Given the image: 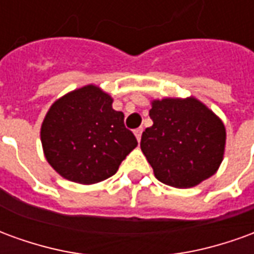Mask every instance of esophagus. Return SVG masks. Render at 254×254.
Here are the masks:
<instances>
[{"label":"esophagus","instance_id":"obj_1","mask_svg":"<svg viewBox=\"0 0 254 254\" xmlns=\"http://www.w3.org/2000/svg\"><path fill=\"white\" fill-rule=\"evenodd\" d=\"M141 133H143V127H137V129L134 130V136L137 138V141L141 140Z\"/></svg>","mask_w":254,"mask_h":254}]
</instances>
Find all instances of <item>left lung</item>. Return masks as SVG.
<instances>
[{"mask_svg":"<svg viewBox=\"0 0 254 254\" xmlns=\"http://www.w3.org/2000/svg\"><path fill=\"white\" fill-rule=\"evenodd\" d=\"M154 121L141 136V151L166 185L187 189L218 171L223 160V122L196 98L152 100Z\"/></svg>","mask_w":254,"mask_h":254,"instance_id":"left-lung-1","label":"left lung"}]
</instances>
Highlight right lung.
Returning a JSON list of instances; mask_svg holds the SVG:
<instances>
[{
  "label": "right lung",
  "instance_id": "add662e5",
  "mask_svg": "<svg viewBox=\"0 0 254 254\" xmlns=\"http://www.w3.org/2000/svg\"><path fill=\"white\" fill-rule=\"evenodd\" d=\"M113 98L96 85L56 100L41 127L47 162L69 181L89 185L114 176L137 140L113 109Z\"/></svg>",
  "mask_w": 254,
  "mask_h": 254
}]
</instances>
